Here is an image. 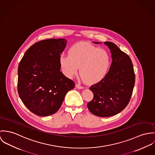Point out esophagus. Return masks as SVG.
I'll return each mask as SVG.
<instances>
[{
  "instance_id": "1",
  "label": "esophagus",
  "mask_w": 155,
  "mask_h": 155,
  "mask_svg": "<svg viewBox=\"0 0 155 155\" xmlns=\"http://www.w3.org/2000/svg\"><path fill=\"white\" fill-rule=\"evenodd\" d=\"M75 87H76L77 88H78V89H82V88H83V87L81 86V85L79 84H75Z\"/></svg>"
}]
</instances>
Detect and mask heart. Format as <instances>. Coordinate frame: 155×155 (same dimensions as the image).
<instances>
[{"label": "heart", "instance_id": "b5f03b06", "mask_svg": "<svg viewBox=\"0 0 155 155\" xmlns=\"http://www.w3.org/2000/svg\"><path fill=\"white\" fill-rule=\"evenodd\" d=\"M59 62L64 74L69 78L78 72L88 84L96 83L106 75L110 66L107 52L89 43L80 42L69 49L68 55L61 54Z\"/></svg>", "mask_w": 155, "mask_h": 155}]
</instances>
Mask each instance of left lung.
Wrapping results in <instances>:
<instances>
[{"mask_svg": "<svg viewBox=\"0 0 155 155\" xmlns=\"http://www.w3.org/2000/svg\"><path fill=\"white\" fill-rule=\"evenodd\" d=\"M104 43L110 49L112 62L103 79L90 86L94 96L87 107L93 114L107 117L118 114L128 105L135 84V74L127 53L112 42Z\"/></svg>", "mask_w": 155, "mask_h": 155, "instance_id": "1", "label": "left lung"}]
</instances>
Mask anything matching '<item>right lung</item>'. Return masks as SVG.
Masks as SVG:
<instances>
[{
  "instance_id": "1",
  "label": "right lung",
  "mask_w": 155,
  "mask_h": 155,
  "mask_svg": "<svg viewBox=\"0 0 155 155\" xmlns=\"http://www.w3.org/2000/svg\"><path fill=\"white\" fill-rule=\"evenodd\" d=\"M67 45L64 38L47 39L33 45L25 53L18 69V92L33 114L46 117L61 107L74 82L60 71L59 58Z\"/></svg>"
}]
</instances>
